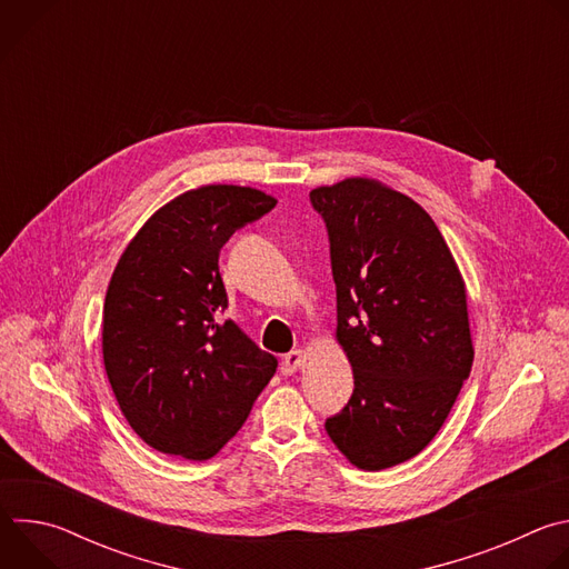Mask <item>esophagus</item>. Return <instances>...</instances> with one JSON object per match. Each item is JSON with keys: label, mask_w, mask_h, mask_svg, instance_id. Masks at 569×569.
Returning a JSON list of instances; mask_svg holds the SVG:
<instances>
[{"label": "esophagus", "mask_w": 569, "mask_h": 569, "mask_svg": "<svg viewBox=\"0 0 569 569\" xmlns=\"http://www.w3.org/2000/svg\"><path fill=\"white\" fill-rule=\"evenodd\" d=\"M306 362V351L303 349H295L290 351L283 360H281V373L283 376H292L297 369H301Z\"/></svg>", "instance_id": "34e87169"}]
</instances>
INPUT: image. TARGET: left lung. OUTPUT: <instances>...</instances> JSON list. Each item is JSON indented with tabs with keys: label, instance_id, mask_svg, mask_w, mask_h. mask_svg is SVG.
Returning a JSON list of instances; mask_svg holds the SVG:
<instances>
[{
	"label": "left lung",
	"instance_id": "left-lung-1",
	"mask_svg": "<svg viewBox=\"0 0 569 569\" xmlns=\"http://www.w3.org/2000/svg\"><path fill=\"white\" fill-rule=\"evenodd\" d=\"M329 229L336 338L353 369L347 408L327 419L362 470L417 457L441 430L472 367L466 286L428 211L371 178L310 191Z\"/></svg>",
	"mask_w": 569,
	"mask_h": 569
}]
</instances>
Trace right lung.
I'll return each mask as SVG.
<instances>
[{
  "label": "right lung",
  "instance_id": "1",
  "mask_svg": "<svg viewBox=\"0 0 569 569\" xmlns=\"http://www.w3.org/2000/svg\"><path fill=\"white\" fill-rule=\"evenodd\" d=\"M252 187L204 184L157 209L123 250L103 303V365L130 428L154 450L213 457L277 371L231 319L218 270L229 236L274 209Z\"/></svg>",
  "mask_w": 569,
  "mask_h": 569
}]
</instances>
